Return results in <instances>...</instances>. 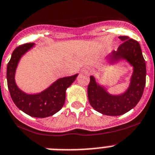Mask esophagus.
<instances>
[{
  "label": "esophagus",
  "instance_id": "obj_1",
  "mask_svg": "<svg viewBox=\"0 0 155 155\" xmlns=\"http://www.w3.org/2000/svg\"><path fill=\"white\" fill-rule=\"evenodd\" d=\"M87 71H88V72H91V70H90V69H87Z\"/></svg>",
  "mask_w": 155,
  "mask_h": 155
}]
</instances>
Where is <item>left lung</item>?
I'll return each instance as SVG.
<instances>
[{
    "instance_id": "1",
    "label": "left lung",
    "mask_w": 155,
    "mask_h": 155,
    "mask_svg": "<svg viewBox=\"0 0 155 155\" xmlns=\"http://www.w3.org/2000/svg\"><path fill=\"white\" fill-rule=\"evenodd\" d=\"M122 43L117 51L108 57L110 64L124 60L133 68L128 88L121 94L114 95L100 85L94 76H90L87 87L88 100L91 106L100 114L120 116L125 114L140 102L146 85V62L143 57L140 43L128 36H120Z\"/></svg>"
}]
</instances>
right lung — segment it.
Returning a JSON list of instances; mask_svg holds the SVG:
<instances>
[{
  "instance_id": "1",
  "label": "right lung",
  "mask_w": 155,
  "mask_h": 155,
  "mask_svg": "<svg viewBox=\"0 0 155 155\" xmlns=\"http://www.w3.org/2000/svg\"><path fill=\"white\" fill-rule=\"evenodd\" d=\"M34 45V43L24 44L15 48L13 51L7 66L8 87L12 99L19 110L31 117L44 118L53 116L63 107L66 90L75 81L78 74L60 78L40 93L23 92L15 84V71L20 58Z\"/></svg>"
}]
</instances>
